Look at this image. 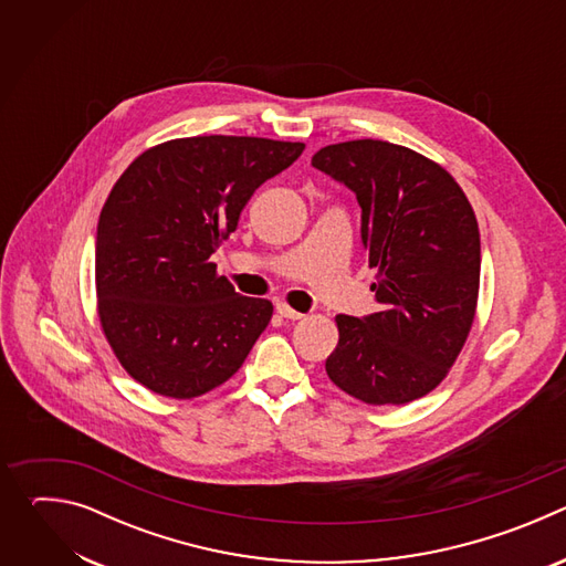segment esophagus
Instances as JSON below:
<instances>
[{
  "label": "esophagus",
  "mask_w": 566,
  "mask_h": 566,
  "mask_svg": "<svg viewBox=\"0 0 566 566\" xmlns=\"http://www.w3.org/2000/svg\"><path fill=\"white\" fill-rule=\"evenodd\" d=\"M275 311H277L282 317H286V319H302V317H304V313L291 308L286 302H277V304H275Z\"/></svg>",
  "instance_id": "obj_1"
}]
</instances>
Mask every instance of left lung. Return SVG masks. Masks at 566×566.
<instances>
[{"label":"left lung","instance_id":"obj_1","mask_svg":"<svg viewBox=\"0 0 566 566\" xmlns=\"http://www.w3.org/2000/svg\"><path fill=\"white\" fill-rule=\"evenodd\" d=\"M311 166L358 199L360 237L376 269L380 311L336 315L329 378L369 406H402L432 391L474 319L481 247L459 184L434 160L387 140H347Z\"/></svg>","mask_w":566,"mask_h":566}]
</instances>
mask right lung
<instances>
[{
    "instance_id": "1",
    "label": "right lung",
    "mask_w": 566,
    "mask_h": 566,
    "mask_svg": "<svg viewBox=\"0 0 566 566\" xmlns=\"http://www.w3.org/2000/svg\"><path fill=\"white\" fill-rule=\"evenodd\" d=\"M304 143L190 136L143 151L112 188L96 234L103 332L127 374L170 398H195L247 360L273 315L210 262L253 192Z\"/></svg>"
}]
</instances>
